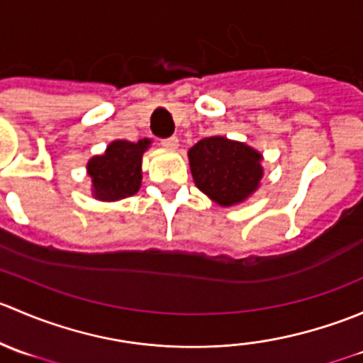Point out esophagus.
Here are the masks:
<instances>
[{
  "instance_id": "obj_1",
  "label": "esophagus",
  "mask_w": 363,
  "mask_h": 363,
  "mask_svg": "<svg viewBox=\"0 0 363 363\" xmlns=\"http://www.w3.org/2000/svg\"><path fill=\"white\" fill-rule=\"evenodd\" d=\"M161 145L168 149H177L179 147V138L177 137H170V138H163L161 140Z\"/></svg>"
}]
</instances>
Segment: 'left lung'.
Segmentation results:
<instances>
[{"instance_id":"8db88e82","label":"left lung","mask_w":363,"mask_h":363,"mask_svg":"<svg viewBox=\"0 0 363 363\" xmlns=\"http://www.w3.org/2000/svg\"><path fill=\"white\" fill-rule=\"evenodd\" d=\"M196 188L216 203H239L258 188L263 175L262 156L242 142L207 137L188 152Z\"/></svg>"}]
</instances>
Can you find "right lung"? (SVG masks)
I'll use <instances>...</instances> for the list:
<instances>
[{
	"instance_id": "right-lung-1",
	"label": "right lung",
	"mask_w": 363,
	"mask_h": 363,
	"mask_svg": "<svg viewBox=\"0 0 363 363\" xmlns=\"http://www.w3.org/2000/svg\"><path fill=\"white\" fill-rule=\"evenodd\" d=\"M149 140L137 144L116 140L104 156H94L87 163V172L93 179V193L100 200H119L135 195L142 181V155Z\"/></svg>"
}]
</instances>
